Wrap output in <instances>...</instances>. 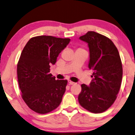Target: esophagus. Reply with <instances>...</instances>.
I'll use <instances>...</instances> for the list:
<instances>
[{
	"label": "esophagus",
	"mask_w": 135,
	"mask_h": 135,
	"mask_svg": "<svg viewBox=\"0 0 135 135\" xmlns=\"http://www.w3.org/2000/svg\"><path fill=\"white\" fill-rule=\"evenodd\" d=\"M69 83L70 85H75V84L76 83L73 82V81H71V80H69Z\"/></svg>",
	"instance_id": "esophagus-1"
}]
</instances>
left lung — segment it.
Here are the masks:
<instances>
[{
    "instance_id": "8db88e82",
    "label": "left lung",
    "mask_w": 135,
    "mask_h": 135,
    "mask_svg": "<svg viewBox=\"0 0 135 135\" xmlns=\"http://www.w3.org/2000/svg\"><path fill=\"white\" fill-rule=\"evenodd\" d=\"M80 39L88 44V68L93 78L90 86L81 85L78 102L88 112L102 113L113 105L120 91L123 76L120 54L113 42L100 33L89 31Z\"/></svg>"
}]
</instances>
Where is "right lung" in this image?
I'll return each instance as SVG.
<instances>
[{
    "label": "right lung",
    "instance_id": "obj_1",
    "mask_svg": "<svg viewBox=\"0 0 135 135\" xmlns=\"http://www.w3.org/2000/svg\"><path fill=\"white\" fill-rule=\"evenodd\" d=\"M70 41L40 35L30 38L22 50L17 66L18 85L23 101L37 113H50L62 102L68 81L56 80L50 68Z\"/></svg>",
    "mask_w": 135,
    "mask_h": 135
}]
</instances>
